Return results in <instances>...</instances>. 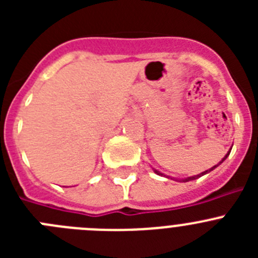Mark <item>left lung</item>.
Returning a JSON list of instances; mask_svg holds the SVG:
<instances>
[{
  "label": "left lung",
  "instance_id": "8db88e82",
  "mask_svg": "<svg viewBox=\"0 0 258 258\" xmlns=\"http://www.w3.org/2000/svg\"><path fill=\"white\" fill-rule=\"evenodd\" d=\"M230 151H231V150H230ZM230 151H229V152H227V154H226V155H225V157H223L222 160H221V161H220V163H218V164H217V165H214V166H212L211 169H208V170H204V172H202V173H200V174H197V175H191V177H186V178H182V179H178V178H174V179H177V181H179V182H188V181H194V179H198V178H199V177H202V175H204V174H207V173L212 172V170H213V169H214V168H217V166H218V165H220V164H221V163H222V161H223V160H226V157H227V156H229V155H230ZM152 170H154V172H155V173H156V174H157V175H165V174H163V173H161V172H159V170H157V169H155V168H152Z\"/></svg>",
  "mask_w": 258,
  "mask_h": 258
}]
</instances>
